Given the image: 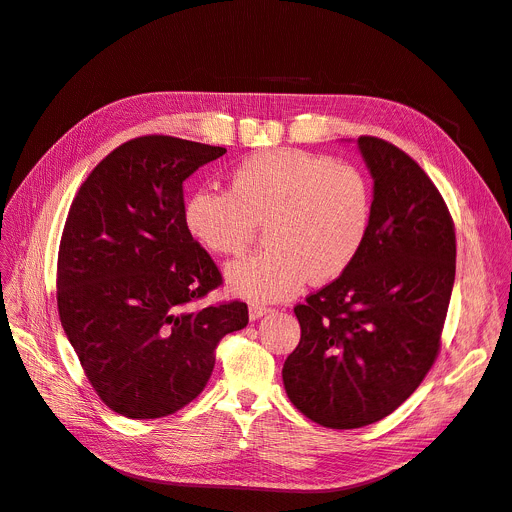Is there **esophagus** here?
<instances>
[{
  "label": "esophagus",
  "instance_id": "esophagus-1",
  "mask_svg": "<svg viewBox=\"0 0 512 512\" xmlns=\"http://www.w3.org/2000/svg\"><path fill=\"white\" fill-rule=\"evenodd\" d=\"M267 313H272V309L270 307H263V305H251L249 307V317L255 321V319H261L263 315H267Z\"/></svg>",
  "mask_w": 512,
  "mask_h": 512
}]
</instances>
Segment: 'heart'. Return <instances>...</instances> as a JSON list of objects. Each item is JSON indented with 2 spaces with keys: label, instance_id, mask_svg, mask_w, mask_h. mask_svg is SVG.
Segmentation results:
<instances>
[{
  "label": "heart",
  "instance_id": "heart-1",
  "mask_svg": "<svg viewBox=\"0 0 512 512\" xmlns=\"http://www.w3.org/2000/svg\"><path fill=\"white\" fill-rule=\"evenodd\" d=\"M373 195L351 164L301 149L245 157L230 191L199 188L184 201L182 222L203 249L238 257L265 224V249L226 267V286L251 303L297 297L311 282L344 276L365 247Z\"/></svg>",
  "mask_w": 512,
  "mask_h": 512
}]
</instances>
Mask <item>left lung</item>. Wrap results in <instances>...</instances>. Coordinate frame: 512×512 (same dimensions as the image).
<instances>
[{"mask_svg":"<svg viewBox=\"0 0 512 512\" xmlns=\"http://www.w3.org/2000/svg\"><path fill=\"white\" fill-rule=\"evenodd\" d=\"M357 147L373 178L365 247L294 307L301 342L282 369L292 405L332 429L380 421L417 390L440 351L456 267L450 213L417 161L375 137Z\"/></svg>","mask_w":512,"mask_h":512,"instance_id":"1","label":"left lung"}]
</instances>
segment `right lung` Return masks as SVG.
I'll return each instance as SVG.
<instances>
[{"instance_id":"1","label":"right lung","mask_w":512,"mask_h":512,"mask_svg":"<svg viewBox=\"0 0 512 512\" xmlns=\"http://www.w3.org/2000/svg\"><path fill=\"white\" fill-rule=\"evenodd\" d=\"M226 153L174 137L114 149L80 186L58 255L62 328L99 398L130 419L166 417L211 378L222 336L249 324L234 301L191 311L222 284L182 222V182Z\"/></svg>"}]
</instances>
